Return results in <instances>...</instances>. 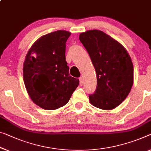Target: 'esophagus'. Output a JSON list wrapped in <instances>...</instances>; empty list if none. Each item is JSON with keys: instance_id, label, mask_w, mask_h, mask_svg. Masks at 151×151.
Here are the masks:
<instances>
[{"instance_id": "obj_1", "label": "esophagus", "mask_w": 151, "mask_h": 151, "mask_svg": "<svg viewBox=\"0 0 151 151\" xmlns=\"http://www.w3.org/2000/svg\"><path fill=\"white\" fill-rule=\"evenodd\" d=\"M80 86H82L83 84V78L82 77L80 78Z\"/></svg>"}]
</instances>
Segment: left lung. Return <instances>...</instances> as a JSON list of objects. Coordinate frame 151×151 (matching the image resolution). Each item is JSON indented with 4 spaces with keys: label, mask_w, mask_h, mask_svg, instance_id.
<instances>
[{
    "label": "left lung",
    "mask_w": 151,
    "mask_h": 151,
    "mask_svg": "<svg viewBox=\"0 0 151 151\" xmlns=\"http://www.w3.org/2000/svg\"><path fill=\"white\" fill-rule=\"evenodd\" d=\"M79 38L96 73V89L89 95L90 103L101 109L117 107L126 99L133 85L130 56L121 44L100 30L83 32Z\"/></svg>",
    "instance_id": "8db88e82"
}]
</instances>
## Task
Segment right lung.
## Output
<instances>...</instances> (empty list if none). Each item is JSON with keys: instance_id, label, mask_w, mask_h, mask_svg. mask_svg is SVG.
Masks as SVG:
<instances>
[{"instance_id": "obj_1", "label": "right lung", "mask_w": 151, "mask_h": 151, "mask_svg": "<svg viewBox=\"0 0 151 151\" xmlns=\"http://www.w3.org/2000/svg\"><path fill=\"white\" fill-rule=\"evenodd\" d=\"M71 33L64 30L42 36L25 57L24 81L34 103L46 110L65 105L79 85L69 75L65 60L66 42Z\"/></svg>"}]
</instances>
